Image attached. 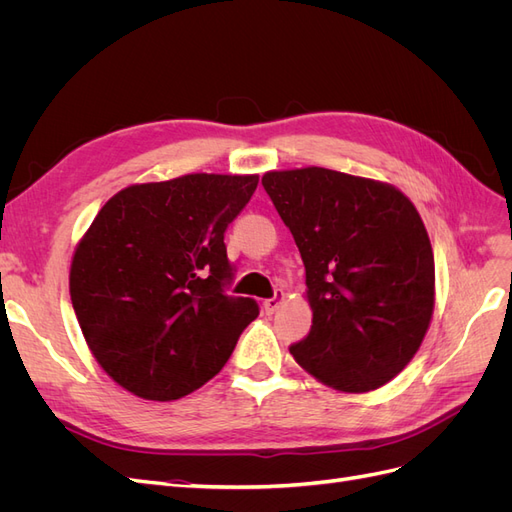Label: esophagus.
<instances>
[{
	"mask_svg": "<svg viewBox=\"0 0 512 512\" xmlns=\"http://www.w3.org/2000/svg\"><path fill=\"white\" fill-rule=\"evenodd\" d=\"M284 301V290H275V294L271 299H265V303H262V307H265L267 314H273L277 307H280V303Z\"/></svg>",
	"mask_w": 512,
	"mask_h": 512,
	"instance_id": "1",
	"label": "esophagus"
}]
</instances>
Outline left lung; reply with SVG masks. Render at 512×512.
I'll use <instances>...</instances> for the list:
<instances>
[{
  "label": "left lung",
  "instance_id": "1",
  "mask_svg": "<svg viewBox=\"0 0 512 512\" xmlns=\"http://www.w3.org/2000/svg\"><path fill=\"white\" fill-rule=\"evenodd\" d=\"M262 185L299 247L314 312L290 354L339 391L378 389L410 363L433 314L421 215L393 185L329 168L275 170Z\"/></svg>",
  "mask_w": 512,
  "mask_h": 512
}]
</instances>
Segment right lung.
<instances>
[{"instance_id":"obj_1","label":"right lung","mask_w":512,"mask_h":512,"mask_svg":"<svg viewBox=\"0 0 512 512\" xmlns=\"http://www.w3.org/2000/svg\"><path fill=\"white\" fill-rule=\"evenodd\" d=\"M258 175H185L117 192L79 243L70 297L98 363L130 393L170 401L230 359L258 316L232 297L224 232Z\"/></svg>"}]
</instances>
